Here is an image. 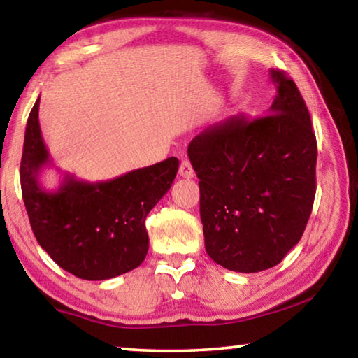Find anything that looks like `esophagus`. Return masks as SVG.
<instances>
[{"label": "esophagus", "mask_w": 358, "mask_h": 358, "mask_svg": "<svg viewBox=\"0 0 358 358\" xmlns=\"http://www.w3.org/2000/svg\"><path fill=\"white\" fill-rule=\"evenodd\" d=\"M178 173H180V177H183V178H192V177H194V169H192V166H191L189 159H183V161H181Z\"/></svg>", "instance_id": "1"}]
</instances>
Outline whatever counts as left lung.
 <instances>
[{"mask_svg": "<svg viewBox=\"0 0 358 358\" xmlns=\"http://www.w3.org/2000/svg\"><path fill=\"white\" fill-rule=\"evenodd\" d=\"M268 115L232 117L192 138L205 250L216 264L257 273L299 243L316 196L317 143L292 78L270 69Z\"/></svg>", "mask_w": 358, "mask_h": 358, "instance_id": "8db88e82", "label": "left lung"}]
</instances>
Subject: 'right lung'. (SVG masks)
<instances>
[{
  "label": "right lung",
  "mask_w": 358,
  "mask_h": 358,
  "mask_svg": "<svg viewBox=\"0 0 358 358\" xmlns=\"http://www.w3.org/2000/svg\"><path fill=\"white\" fill-rule=\"evenodd\" d=\"M38 115L39 99L27 121L20 162L23 202L38 243L80 280H110L137 268L148 252L145 217L171 189L178 159L96 183L64 173L58 189L48 191L39 178L52 159Z\"/></svg>",
  "instance_id": "right-lung-1"
}]
</instances>
